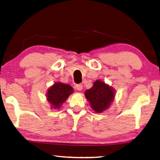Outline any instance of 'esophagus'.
Returning <instances> with one entry per match:
<instances>
[{"label":"esophagus","mask_w":160,"mask_h":160,"mask_svg":"<svg viewBox=\"0 0 160 160\" xmlns=\"http://www.w3.org/2000/svg\"><path fill=\"white\" fill-rule=\"evenodd\" d=\"M76 89L78 90H81L83 89V85L82 84H77L76 85Z\"/></svg>","instance_id":"esophagus-1"}]
</instances>
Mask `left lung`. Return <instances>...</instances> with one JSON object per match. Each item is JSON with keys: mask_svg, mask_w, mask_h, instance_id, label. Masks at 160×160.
Instances as JSON below:
<instances>
[{"mask_svg": "<svg viewBox=\"0 0 160 160\" xmlns=\"http://www.w3.org/2000/svg\"><path fill=\"white\" fill-rule=\"evenodd\" d=\"M86 99L96 112H102L108 108L115 97V90L111 86L97 80L91 88L85 92Z\"/></svg>", "mask_w": 160, "mask_h": 160, "instance_id": "obj_1", "label": "left lung"}]
</instances>
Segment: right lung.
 <instances>
[{
  "label": "right lung",
  "instance_id": "1",
  "mask_svg": "<svg viewBox=\"0 0 160 160\" xmlns=\"http://www.w3.org/2000/svg\"><path fill=\"white\" fill-rule=\"evenodd\" d=\"M72 92L73 88L70 85L61 82L54 83L48 89L47 93L48 101L50 103L52 108H59Z\"/></svg>",
  "mask_w": 160,
  "mask_h": 160
}]
</instances>
